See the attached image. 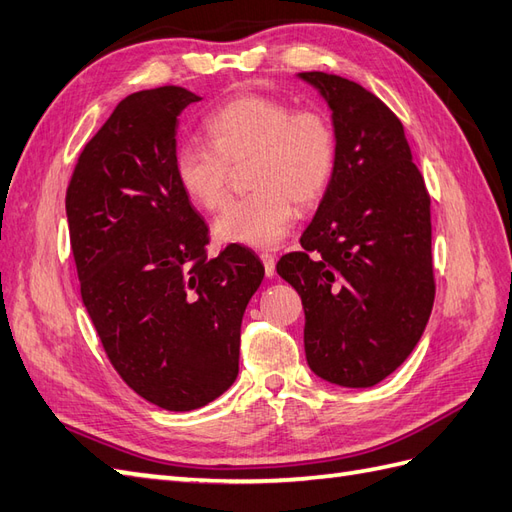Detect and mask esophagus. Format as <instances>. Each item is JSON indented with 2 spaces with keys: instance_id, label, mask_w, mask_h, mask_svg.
<instances>
[{
  "instance_id": "esophagus-1",
  "label": "esophagus",
  "mask_w": 512,
  "mask_h": 512,
  "mask_svg": "<svg viewBox=\"0 0 512 512\" xmlns=\"http://www.w3.org/2000/svg\"><path fill=\"white\" fill-rule=\"evenodd\" d=\"M260 260H263V265H265V273H267V278H271L273 273H276V258H273V254H267V252H263V254H260Z\"/></svg>"
}]
</instances>
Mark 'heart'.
Returning <instances> with one entry per match:
<instances>
[{
    "mask_svg": "<svg viewBox=\"0 0 512 512\" xmlns=\"http://www.w3.org/2000/svg\"><path fill=\"white\" fill-rule=\"evenodd\" d=\"M210 143H182L173 176L195 208L217 210L232 167L247 165V193L223 208L215 234L223 243L265 249L278 245L295 219V204L315 206L328 193L339 136L326 110L295 108L289 99L245 93L206 117Z\"/></svg>",
    "mask_w": 512,
    "mask_h": 512,
    "instance_id": "1",
    "label": "heart"
}]
</instances>
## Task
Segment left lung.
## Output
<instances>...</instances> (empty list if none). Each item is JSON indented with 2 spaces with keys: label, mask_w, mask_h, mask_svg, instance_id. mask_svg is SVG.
Instances as JSON below:
<instances>
[{
  "label": "left lung",
  "mask_w": 512,
  "mask_h": 512,
  "mask_svg": "<svg viewBox=\"0 0 512 512\" xmlns=\"http://www.w3.org/2000/svg\"><path fill=\"white\" fill-rule=\"evenodd\" d=\"M332 110L339 160L302 252L278 273L302 297L306 360L350 389L384 380L415 350L432 313L430 193L402 121L334 73L304 71Z\"/></svg>",
  "instance_id": "obj_1"
}]
</instances>
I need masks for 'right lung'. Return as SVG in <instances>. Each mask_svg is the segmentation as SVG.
<instances>
[{
    "label": "right lung",
    "instance_id": "right-lung-1",
    "mask_svg": "<svg viewBox=\"0 0 512 512\" xmlns=\"http://www.w3.org/2000/svg\"><path fill=\"white\" fill-rule=\"evenodd\" d=\"M182 86L132 93L84 145L67 186L82 302L110 365L165 410L202 408L239 376L241 321L265 267L243 245L210 258L206 221L173 176Z\"/></svg>",
    "mask_w": 512,
    "mask_h": 512
}]
</instances>
